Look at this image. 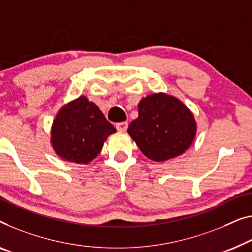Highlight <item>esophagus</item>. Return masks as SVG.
Here are the masks:
<instances>
[{"label": "esophagus", "mask_w": 252, "mask_h": 252, "mask_svg": "<svg viewBox=\"0 0 252 252\" xmlns=\"http://www.w3.org/2000/svg\"><path fill=\"white\" fill-rule=\"evenodd\" d=\"M116 127H117V129L120 130V132H125V130L127 129V127H128V124H127V122L117 123L116 124Z\"/></svg>", "instance_id": "1"}]
</instances>
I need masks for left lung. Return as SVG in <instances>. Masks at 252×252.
Instances as JSON below:
<instances>
[{"label": "left lung", "instance_id": "1", "mask_svg": "<svg viewBox=\"0 0 252 252\" xmlns=\"http://www.w3.org/2000/svg\"><path fill=\"white\" fill-rule=\"evenodd\" d=\"M195 120L176 97L151 94L138 103V117L127 132L149 159L165 161L183 153L194 140Z\"/></svg>", "mask_w": 252, "mask_h": 252}]
</instances>
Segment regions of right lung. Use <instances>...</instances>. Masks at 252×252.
<instances>
[{"mask_svg": "<svg viewBox=\"0 0 252 252\" xmlns=\"http://www.w3.org/2000/svg\"><path fill=\"white\" fill-rule=\"evenodd\" d=\"M116 128L85 96L59 111L53 122L52 145L57 155L69 161L89 163L99 155L103 142Z\"/></svg>", "mask_w": 252, "mask_h": 252, "instance_id": "obj_1", "label": "right lung"}]
</instances>
